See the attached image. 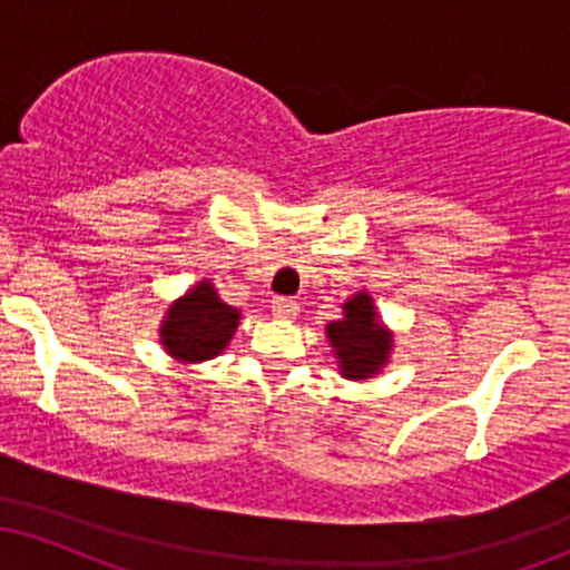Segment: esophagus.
Listing matches in <instances>:
<instances>
[{"mask_svg": "<svg viewBox=\"0 0 570 570\" xmlns=\"http://www.w3.org/2000/svg\"><path fill=\"white\" fill-rule=\"evenodd\" d=\"M297 313H299L297 299H289V297H276V299H273V316L292 322V318H297Z\"/></svg>", "mask_w": 570, "mask_h": 570, "instance_id": "1", "label": "esophagus"}]
</instances>
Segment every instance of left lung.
Segmentation results:
<instances>
[{
	"instance_id": "8db88e82",
	"label": "left lung",
	"mask_w": 570,
	"mask_h": 570,
	"mask_svg": "<svg viewBox=\"0 0 570 570\" xmlns=\"http://www.w3.org/2000/svg\"><path fill=\"white\" fill-rule=\"evenodd\" d=\"M332 356L345 381L377 377L394 353V332L383 324L370 292L351 294L343 303V316L326 324Z\"/></svg>"
}]
</instances>
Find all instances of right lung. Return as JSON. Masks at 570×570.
Masks as SVG:
<instances>
[{"label":"right lung","instance_id":"obj_1","mask_svg":"<svg viewBox=\"0 0 570 570\" xmlns=\"http://www.w3.org/2000/svg\"><path fill=\"white\" fill-rule=\"evenodd\" d=\"M240 324L238 307L219 297L217 286L200 278L176 297L160 318V345L174 362L200 364L217 358L230 345Z\"/></svg>","mask_w":570,"mask_h":570}]
</instances>
